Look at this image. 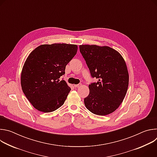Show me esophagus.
I'll return each mask as SVG.
<instances>
[{
    "label": "esophagus",
    "instance_id": "esophagus-1",
    "mask_svg": "<svg viewBox=\"0 0 157 157\" xmlns=\"http://www.w3.org/2000/svg\"><path fill=\"white\" fill-rule=\"evenodd\" d=\"M81 86V84H75V85H74L75 87H80Z\"/></svg>",
    "mask_w": 157,
    "mask_h": 157
}]
</instances>
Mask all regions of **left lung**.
<instances>
[{
    "label": "left lung",
    "instance_id": "left-lung-1",
    "mask_svg": "<svg viewBox=\"0 0 157 157\" xmlns=\"http://www.w3.org/2000/svg\"><path fill=\"white\" fill-rule=\"evenodd\" d=\"M92 78L97 82L89 85L84 98L86 107L92 113L105 116L115 111L123 101L128 86V73L121 54L109 47L79 46Z\"/></svg>",
    "mask_w": 157,
    "mask_h": 157
}]
</instances>
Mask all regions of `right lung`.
Returning a JSON list of instances; mask_svg holds the SVG:
<instances>
[{"label":"right lung","instance_id":"add662e5","mask_svg":"<svg viewBox=\"0 0 157 157\" xmlns=\"http://www.w3.org/2000/svg\"><path fill=\"white\" fill-rule=\"evenodd\" d=\"M76 44H42L28 56L22 69L21 86L24 94L37 110L50 113L64 102L71 88L59 78L76 55Z\"/></svg>","mask_w":157,"mask_h":157}]
</instances>
